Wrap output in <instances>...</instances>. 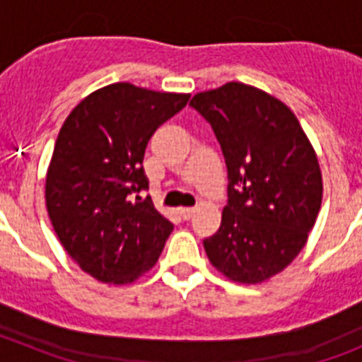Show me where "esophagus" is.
Returning <instances> with one entry per match:
<instances>
[{
	"mask_svg": "<svg viewBox=\"0 0 362 362\" xmlns=\"http://www.w3.org/2000/svg\"><path fill=\"white\" fill-rule=\"evenodd\" d=\"M194 212H196V209H192V206H185V209H179V214L183 216V219H190V217L194 216Z\"/></svg>",
	"mask_w": 362,
	"mask_h": 362,
	"instance_id": "esophagus-1",
	"label": "esophagus"
}]
</instances>
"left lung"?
<instances>
[{"label":"left lung","mask_w":362,"mask_h":362,"mask_svg":"<svg viewBox=\"0 0 362 362\" xmlns=\"http://www.w3.org/2000/svg\"><path fill=\"white\" fill-rule=\"evenodd\" d=\"M190 105L212 124L228 170V204L204 250L230 281L263 283L299 255L315 225L317 153L296 114L255 86L230 81Z\"/></svg>","instance_id":"8db88e82"}]
</instances>
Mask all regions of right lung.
<instances>
[{"label": "right lung", "mask_w": 362, "mask_h": 362, "mask_svg": "<svg viewBox=\"0 0 362 362\" xmlns=\"http://www.w3.org/2000/svg\"><path fill=\"white\" fill-rule=\"evenodd\" d=\"M190 94L112 83L69 114L54 145L45 199L66 254L101 283L129 284L158 263L170 221L139 192L143 158L159 124Z\"/></svg>", "instance_id": "right-lung-1"}]
</instances>
